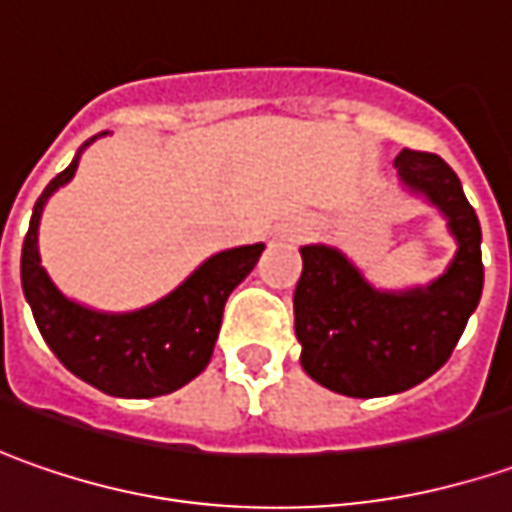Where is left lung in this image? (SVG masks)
<instances>
[{
  "label": "left lung",
  "instance_id": "8db88e82",
  "mask_svg": "<svg viewBox=\"0 0 512 512\" xmlns=\"http://www.w3.org/2000/svg\"><path fill=\"white\" fill-rule=\"evenodd\" d=\"M402 184L422 192L448 218L459 252L428 289H371L337 249L303 246L294 289L300 362L314 382L345 397H388L436 374L479 306L482 226L456 172L433 152L402 150L394 161Z\"/></svg>",
  "mask_w": 512,
  "mask_h": 512
}]
</instances>
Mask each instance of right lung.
Instances as JSON below:
<instances>
[{
  "label": "right lung",
  "instance_id": "right-lung-1",
  "mask_svg": "<svg viewBox=\"0 0 512 512\" xmlns=\"http://www.w3.org/2000/svg\"><path fill=\"white\" fill-rule=\"evenodd\" d=\"M76 167L79 155L45 186L22 246V289L36 326L64 368L98 391L124 399L172 394L209 365L226 297L255 269L263 243L209 257L186 283L147 309L133 314L84 309L53 286L39 257L45 201L73 178Z\"/></svg>",
  "mask_w": 512,
  "mask_h": 512
}]
</instances>
